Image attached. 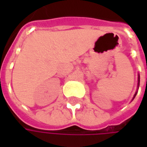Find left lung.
I'll use <instances>...</instances> for the list:
<instances>
[{
  "label": "left lung",
  "instance_id": "8db88e82",
  "mask_svg": "<svg viewBox=\"0 0 147 147\" xmlns=\"http://www.w3.org/2000/svg\"><path fill=\"white\" fill-rule=\"evenodd\" d=\"M139 81H140V78H139V77H138V87L139 86ZM146 83H147V78H146ZM136 94H137V92L135 94V95H134V98H133V99L135 98V97L136 96ZM133 99H132V100H133Z\"/></svg>",
  "mask_w": 147,
  "mask_h": 147
}]
</instances>
